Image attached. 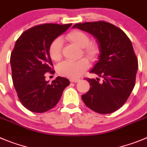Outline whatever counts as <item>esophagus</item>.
I'll return each mask as SVG.
<instances>
[{"label":"esophagus","instance_id":"34e87169","mask_svg":"<svg viewBox=\"0 0 147 147\" xmlns=\"http://www.w3.org/2000/svg\"><path fill=\"white\" fill-rule=\"evenodd\" d=\"M80 79H78V78H71L69 79V81L72 82V83H78V81H80Z\"/></svg>","mask_w":147,"mask_h":147}]
</instances>
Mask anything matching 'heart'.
<instances>
[{
  "instance_id": "heart-1",
  "label": "heart",
  "mask_w": 147,
  "mask_h": 147,
  "mask_svg": "<svg viewBox=\"0 0 147 147\" xmlns=\"http://www.w3.org/2000/svg\"><path fill=\"white\" fill-rule=\"evenodd\" d=\"M67 38L71 42L80 48L83 52L90 60H95L98 55V46L94 43H90L88 35L80 30H74L67 35ZM49 55L53 61H58L62 56V40L57 38L53 40L49 46ZM89 67L87 59L83 58L77 61H64L57 67V71L60 75L67 78H78Z\"/></svg>"
}]
</instances>
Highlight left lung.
<instances>
[{
	"label": "left lung",
	"mask_w": 147,
	"mask_h": 147,
	"mask_svg": "<svg viewBox=\"0 0 147 147\" xmlns=\"http://www.w3.org/2000/svg\"><path fill=\"white\" fill-rule=\"evenodd\" d=\"M78 28L95 37L99 48L98 61L90 72L102 78H86L90 89L82 96L85 105L99 114L120 109L135 86L138 59L131 40L121 29L104 21L76 24Z\"/></svg>",
	"instance_id": "obj_1"
}]
</instances>
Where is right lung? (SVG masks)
Wrapping results in <instances>:
<instances>
[{"label":"right lung","instance_id":"1","mask_svg":"<svg viewBox=\"0 0 147 147\" xmlns=\"http://www.w3.org/2000/svg\"><path fill=\"white\" fill-rule=\"evenodd\" d=\"M71 25L40 24L24 31L16 41L10 58L12 80L18 98L31 112L42 113L54 107L69 85L62 77L49 83L45 74L55 72L49 51L51 43Z\"/></svg>","mask_w":147,"mask_h":147}]
</instances>
